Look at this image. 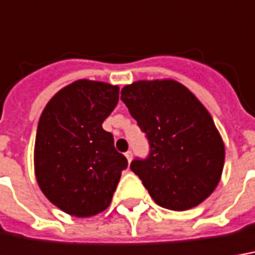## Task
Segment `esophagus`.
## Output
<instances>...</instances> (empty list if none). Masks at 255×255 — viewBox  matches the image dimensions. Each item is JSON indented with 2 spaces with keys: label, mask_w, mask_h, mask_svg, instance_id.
<instances>
[{
  "label": "esophagus",
  "mask_w": 255,
  "mask_h": 255,
  "mask_svg": "<svg viewBox=\"0 0 255 255\" xmlns=\"http://www.w3.org/2000/svg\"><path fill=\"white\" fill-rule=\"evenodd\" d=\"M126 157H127V160H128V163L132 160V152L131 150H128V152H126Z\"/></svg>",
  "instance_id": "obj_1"
}]
</instances>
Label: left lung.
<instances>
[{"label": "left lung", "mask_w": 255, "mask_h": 255, "mask_svg": "<svg viewBox=\"0 0 255 255\" xmlns=\"http://www.w3.org/2000/svg\"><path fill=\"white\" fill-rule=\"evenodd\" d=\"M121 100L149 141V156L129 167L153 201L186 211L207 200L222 176L225 145L195 95L177 81L155 79L124 86Z\"/></svg>", "instance_id": "left-lung-1"}]
</instances>
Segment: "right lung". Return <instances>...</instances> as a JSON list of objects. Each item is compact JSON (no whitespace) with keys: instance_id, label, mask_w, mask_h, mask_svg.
I'll list each match as a JSON object with an SVG mask.
<instances>
[{"instance_id":"obj_1","label":"right lung","mask_w":255,"mask_h":255,"mask_svg":"<svg viewBox=\"0 0 255 255\" xmlns=\"http://www.w3.org/2000/svg\"><path fill=\"white\" fill-rule=\"evenodd\" d=\"M116 85L79 79L50 99L39 120L34 173L43 194L65 214L88 218L110 205L127 159L103 121L119 103Z\"/></svg>"}]
</instances>
